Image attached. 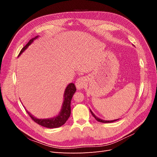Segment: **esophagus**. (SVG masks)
<instances>
[{"label": "esophagus", "mask_w": 157, "mask_h": 157, "mask_svg": "<svg viewBox=\"0 0 157 157\" xmlns=\"http://www.w3.org/2000/svg\"><path fill=\"white\" fill-rule=\"evenodd\" d=\"M86 79L85 77H80L78 78L77 81H76V87H77V88L78 90H80V89H82L85 86V84H86Z\"/></svg>", "instance_id": "34e87169"}]
</instances>
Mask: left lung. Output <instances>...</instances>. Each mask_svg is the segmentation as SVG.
Wrapping results in <instances>:
<instances>
[{
	"label": "left lung",
	"mask_w": 157,
	"mask_h": 157,
	"mask_svg": "<svg viewBox=\"0 0 157 157\" xmlns=\"http://www.w3.org/2000/svg\"><path fill=\"white\" fill-rule=\"evenodd\" d=\"M90 112H91V113H92V115H93V117H94L95 118H96V120L97 121H98V122H103V123H110V122H113L117 121V120H118V119L112 120V121H105V120H103V119H101V118H98V117H96V115H95V114L91 111V109H90Z\"/></svg>",
	"instance_id": "1"
}]
</instances>
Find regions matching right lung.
<instances>
[{
  "instance_id": "obj_1",
  "label": "right lung",
  "mask_w": 157,
  "mask_h": 157,
  "mask_svg": "<svg viewBox=\"0 0 157 157\" xmlns=\"http://www.w3.org/2000/svg\"><path fill=\"white\" fill-rule=\"evenodd\" d=\"M39 36H36L35 38H33L31 39L29 42L23 47L21 49V52L19 54L18 57L20 56L23 52H24L28 47H29L35 40H36ZM76 87L73 83H70L66 87L64 94H63V101L62 103V106L61 108V111H59L58 115H56L54 117L49 118H37L34 117L33 115L27 111V113L29 114V115L32 119L37 124H39L40 126H42L48 128H55L60 127L63 125L68 120V118L71 115V101L72 99L73 96L75 93Z\"/></svg>"
}]
</instances>
